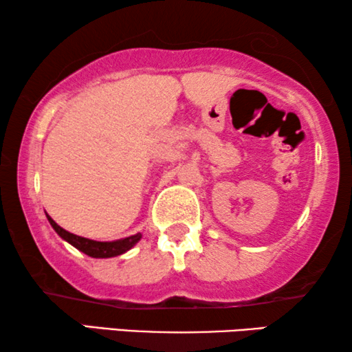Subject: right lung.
<instances>
[{
	"label": "right lung",
	"mask_w": 352,
	"mask_h": 352,
	"mask_svg": "<svg viewBox=\"0 0 352 352\" xmlns=\"http://www.w3.org/2000/svg\"><path fill=\"white\" fill-rule=\"evenodd\" d=\"M47 221H50L52 228H54L56 232L59 234L62 239L67 240L70 245H74L75 248H78L80 252H83L85 254H88V256H91V258L118 256V254H123L124 252H128L129 248H133L134 245H136L142 237L141 234H136V235H131V237L115 240V242H96V240H89V239L80 237V235L67 232L65 229H62L60 226H57L54 221L51 219V216H47Z\"/></svg>",
	"instance_id": "add662e5"
}]
</instances>
